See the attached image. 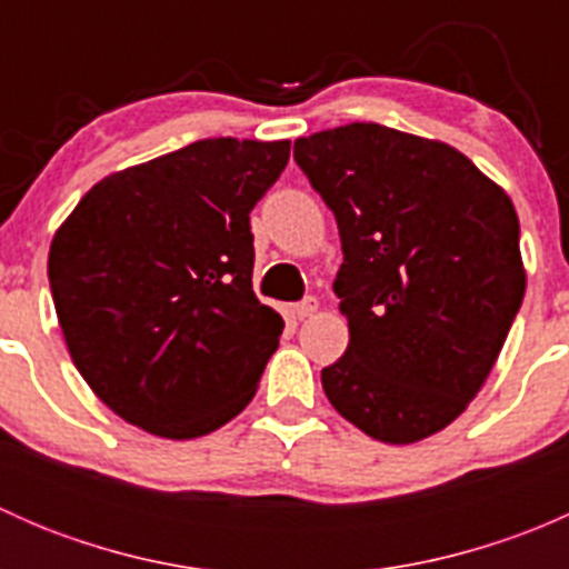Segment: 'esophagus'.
<instances>
[{
	"label": "esophagus",
	"mask_w": 569,
	"mask_h": 569,
	"mask_svg": "<svg viewBox=\"0 0 569 569\" xmlns=\"http://www.w3.org/2000/svg\"><path fill=\"white\" fill-rule=\"evenodd\" d=\"M317 308H319L317 297H306V300L297 302V306L291 308V313H295L297 319H308V317H313V313H317Z\"/></svg>",
	"instance_id": "obj_1"
}]
</instances>
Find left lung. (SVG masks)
I'll return each instance as SVG.
<instances>
[{"instance_id": "1", "label": "left lung", "mask_w": 569, "mask_h": 569, "mask_svg": "<svg viewBox=\"0 0 569 569\" xmlns=\"http://www.w3.org/2000/svg\"><path fill=\"white\" fill-rule=\"evenodd\" d=\"M336 214L343 263L332 291L349 321L321 388L382 443L449 427L485 386L526 295L509 194L457 148L380 123L295 142Z\"/></svg>"}]
</instances>
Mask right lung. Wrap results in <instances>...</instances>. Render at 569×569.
<instances>
[{
    "label": "right lung",
    "mask_w": 569,
    "mask_h": 569,
    "mask_svg": "<svg viewBox=\"0 0 569 569\" xmlns=\"http://www.w3.org/2000/svg\"><path fill=\"white\" fill-rule=\"evenodd\" d=\"M289 140H198L96 183L51 239L73 366L123 421L209 435L256 396L283 319L252 295L250 211Z\"/></svg>",
    "instance_id": "add662e5"
}]
</instances>
